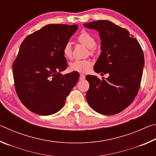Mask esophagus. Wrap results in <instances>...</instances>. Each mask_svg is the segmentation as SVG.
Segmentation results:
<instances>
[{
    "label": "esophagus",
    "mask_w": 156,
    "mask_h": 156,
    "mask_svg": "<svg viewBox=\"0 0 156 156\" xmlns=\"http://www.w3.org/2000/svg\"><path fill=\"white\" fill-rule=\"evenodd\" d=\"M84 79H85V76L84 74H80V80H83Z\"/></svg>",
    "instance_id": "obj_1"
}]
</instances>
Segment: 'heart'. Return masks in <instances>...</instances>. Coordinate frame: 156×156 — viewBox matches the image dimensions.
Wrapping results in <instances>:
<instances>
[{
	"mask_svg": "<svg viewBox=\"0 0 156 156\" xmlns=\"http://www.w3.org/2000/svg\"><path fill=\"white\" fill-rule=\"evenodd\" d=\"M78 41L91 50V54L94 53V48L96 46V42L94 37L87 31H83L78 36ZM62 53L65 57L69 58L72 57V44L70 42L66 43L62 47ZM91 65V62L89 60H75L70 63V69L73 71H76L79 72H85L89 70Z\"/></svg>",
	"mask_w": 156,
	"mask_h": 156,
	"instance_id": "1",
	"label": "heart"
}]
</instances>
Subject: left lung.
Here are the masks:
<instances>
[{
  "instance_id": "1",
  "label": "left lung",
  "mask_w": 156,
  "mask_h": 156,
  "mask_svg": "<svg viewBox=\"0 0 156 156\" xmlns=\"http://www.w3.org/2000/svg\"><path fill=\"white\" fill-rule=\"evenodd\" d=\"M84 26L98 31L100 37L101 53L94 71L109 74L102 80L96 76H86L89 83L86 99L96 112L116 114L126 109L138 94L144 65L143 51L127 30L109 20L94 21Z\"/></svg>"
}]
</instances>
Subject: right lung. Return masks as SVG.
<instances>
[{
    "mask_svg": "<svg viewBox=\"0 0 156 156\" xmlns=\"http://www.w3.org/2000/svg\"><path fill=\"white\" fill-rule=\"evenodd\" d=\"M77 25L49 24L26 37L13 64L16 91L21 102L37 114L58 112L79 79L78 72L62 75L67 67L62 47Z\"/></svg>",
    "mask_w": 156,
    "mask_h": 156,
    "instance_id": "1",
    "label": "right lung"
}]
</instances>
